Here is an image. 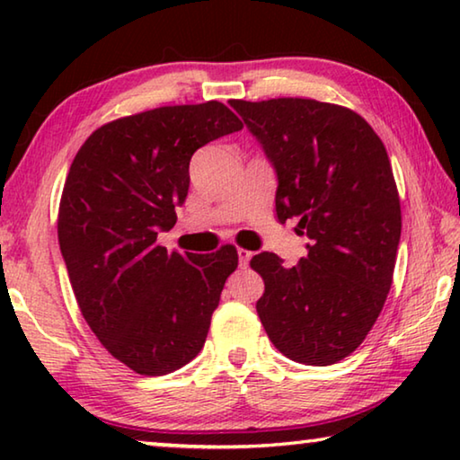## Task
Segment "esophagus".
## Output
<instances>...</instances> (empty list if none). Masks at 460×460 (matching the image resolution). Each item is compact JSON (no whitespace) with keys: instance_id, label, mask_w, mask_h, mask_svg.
<instances>
[{"instance_id":"1","label":"esophagus","mask_w":460,"mask_h":460,"mask_svg":"<svg viewBox=\"0 0 460 460\" xmlns=\"http://www.w3.org/2000/svg\"><path fill=\"white\" fill-rule=\"evenodd\" d=\"M237 255H239V266L241 268H247V263H249V260H252V252H249V249H243V247H239L237 249Z\"/></svg>"}]
</instances>
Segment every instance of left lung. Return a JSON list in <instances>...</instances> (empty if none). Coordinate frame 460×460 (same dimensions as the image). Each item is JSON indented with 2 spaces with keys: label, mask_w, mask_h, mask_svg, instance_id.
<instances>
[{
  "label": "left lung",
  "mask_w": 460,
  "mask_h": 460,
  "mask_svg": "<svg viewBox=\"0 0 460 460\" xmlns=\"http://www.w3.org/2000/svg\"><path fill=\"white\" fill-rule=\"evenodd\" d=\"M278 172L276 215L298 219L308 255L284 268L253 255L266 282L258 314L288 359L332 365L376 324L394 282L402 233L400 194L385 146L353 109L316 99H231Z\"/></svg>",
  "instance_id": "1"
}]
</instances>
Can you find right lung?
I'll return each instance as SVG.
<instances>
[{"mask_svg": "<svg viewBox=\"0 0 460 460\" xmlns=\"http://www.w3.org/2000/svg\"><path fill=\"white\" fill-rule=\"evenodd\" d=\"M243 123L219 101L166 105L97 128L76 152L58 207V243L84 321L115 359L166 376L205 345L235 245H158L189 194L192 154Z\"/></svg>", "mask_w": 460, "mask_h": 460, "instance_id": "add662e5", "label": "right lung"}]
</instances>
